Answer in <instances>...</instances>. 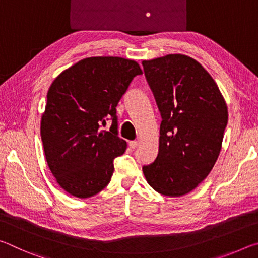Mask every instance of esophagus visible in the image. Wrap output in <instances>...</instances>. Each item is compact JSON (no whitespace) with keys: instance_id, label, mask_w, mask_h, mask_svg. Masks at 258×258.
I'll return each mask as SVG.
<instances>
[{"instance_id":"obj_1","label":"esophagus","mask_w":258,"mask_h":258,"mask_svg":"<svg viewBox=\"0 0 258 258\" xmlns=\"http://www.w3.org/2000/svg\"><path fill=\"white\" fill-rule=\"evenodd\" d=\"M128 146H130L131 149H135V148L139 146V142L138 141H130Z\"/></svg>"}]
</instances>
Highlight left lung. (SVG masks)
Returning <instances> with one entry per match:
<instances>
[{
	"instance_id": "8db88e82",
	"label": "left lung",
	"mask_w": 258,
	"mask_h": 258,
	"mask_svg": "<svg viewBox=\"0 0 258 258\" xmlns=\"http://www.w3.org/2000/svg\"><path fill=\"white\" fill-rule=\"evenodd\" d=\"M142 64L163 118L158 156L142 171L158 194L181 197L196 189L215 165L228 106L213 77L190 56L167 54Z\"/></svg>"
}]
</instances>
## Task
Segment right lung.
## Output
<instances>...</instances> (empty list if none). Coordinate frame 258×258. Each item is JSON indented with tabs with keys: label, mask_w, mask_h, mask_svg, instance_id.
<instances>
[{
	"label": "right lung",
	"mask_w": 258,
	"mask_h": 258,
	"mask_svg": "<svg viewBox=\"0 0 258 258\" xmlns=\"http://www.w3.org/2000/svg\"><path fill=\"white\" fill-rule=\"evenodd\" d=\"M140 64L120 56L85 58L58 75L47 91L41 138L47 166L74 197H93L110 182L113 159L127 143L117 131L116 107ZM110 118L111 130L101 125Z\"/></svg>",
	"instance_id": "add662e5"
}]
</instances>
